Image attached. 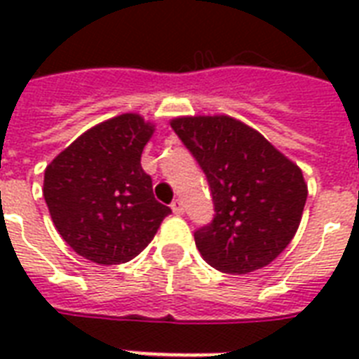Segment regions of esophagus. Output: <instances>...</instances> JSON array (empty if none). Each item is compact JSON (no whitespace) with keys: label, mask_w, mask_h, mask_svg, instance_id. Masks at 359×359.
Listing matches in <instances>:
<instances>
[{"label":"esophagus","mask_w":359,"mask_h":359,"mask_svg":"<svg viewBox=\"0 0 359 359\" xmlns=\"http://www.w3.org/2000/svg\"><path fill=\"white\" fill-rule=\"evenodd\" d=\"M171 208H173L175 214H184V205H182L180 199H175V201L171 203Z\"/></svg>","instance_id":"1"}]
</instances>
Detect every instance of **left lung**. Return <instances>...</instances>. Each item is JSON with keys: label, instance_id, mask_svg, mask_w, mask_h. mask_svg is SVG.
<instances>
[{"label": "left lung", "instance_id": "left-lung-1", "mask_svg": "<svg viewBox=\"0 0 359 359\" xmlns=\"http://www.w3.org/2000/svg\"><path fill=\"white\" fill-rule=\"evenodd\" d=\"M171 128L207 175L214 218L194 233L219 272L266 266L290 244L306 207L302 169L248 124L227 117H179Z\"/></svg>", "mask_w": 359, "mask_h": 359}]
</instances>
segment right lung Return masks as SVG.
<instances>
[{"instance_id":"right-lung-1","label":"right lung","mask_w":359,"mask_h":359,"mask_svg":"<svg viewBox=\"0 0 359 359\" xmlns=\"http://www.w3.org/2000/svg\"><path fill=\"white\" fill-rule=\"evenodd\" d=\"M154 124L123 114L93 126L44 171V199L59 235L97 264L128 262L145 250L171 208L158 203L141 152Z\"/></svg>"}]
</instances>
